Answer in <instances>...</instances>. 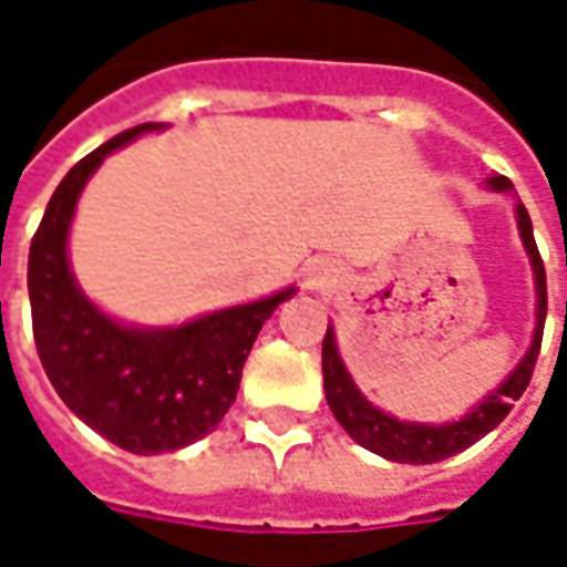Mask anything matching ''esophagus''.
<instances>
[{
  "label": "esophagus",
  "mask_w": 567,
  "mask_h": 567,
  "mask_svg": "<svg viewBox=\"0 0 567 567\" xmlns=\"http://www.w3.org/2000/svg\"><path fill=\"white\" fill-rule=\"evenodd\" d=\"M321 272H328V270H321ZM319 279H324V276H319Z\"/></svg>",
  "instance_id": "34e87169"
}]
</instances>
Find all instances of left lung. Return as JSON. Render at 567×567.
Wrapping results in <instances>:
<instances>
[{
  "mask_svg": "<svg viewBox=\"0 0 567 567\" xmlns=\"http://www.w3.org/2000/svg\"><path fill=\"white\" fill-rule=\"evenodd\" d=\"M492 190H511L513 182L507 175H492L486 182ZM516 224H519V236L523 246L532 258V270H535V288H537V328L532 349L516 364L507 380L501 382L498 389L486 394L480 404L458 422L450 425H422V422H401V419L382 413L380 406H373L358 392V385L349 377L343 358L337 352V340H333V328L324 333L321 343V373H324V398L331 406L333 419L346 427V434L361 443L364 450L377 452L389 462L401 464H434L450 458L455 452L474 446L476 440L486 437L492 427H498L504 416L513 410V401H519L523 392L532 382L535 373L537 352H540V337H544V319H547V272H544V260L537 251L535 230H532V218L525 212L523 203H516Z\"/></svg>",
  "mask_w": 567,
  "mask_h": 567,
  "instance_id": "1",
  "label": "left lung"
}]
</instances>
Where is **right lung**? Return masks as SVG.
Here are the masks:
<instances>
[{
	"mask_svg": "<svg viewBox=\"0 0 567 567\" xmlns=\"http://www.w3.org/2000/svg\"><path fill=\"white\" fill-rule=\"evenodd\" d=\"M151 130L161 127L124 130L69 169L32 236L27 270L32 337L48 380L84 425L136 455L182 450L221 422L264 321L295 295L285 288L178 328L117 324L81 295L66 258L75 203L112 151Z\"/></svg>",
	"mask_w": 567,
	"mask_h": 567,
	"instance_id": "obj_1",
	"label": "right lung"
}]
</instances>
